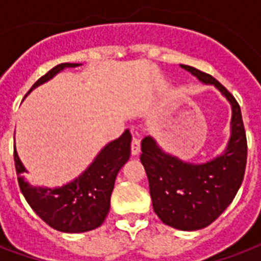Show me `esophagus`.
<instances>
[{
  "instance_id": "34e87169",
  "label": "esophagus",
  "mask_w": 261,
  "mask_h": 261,
  "mask_svg": "<svg viewBox=\"0 0 261 261\" xmlns=\"http://www.w3.org/2000/svg\"><path fill=\"white\" fill-rule=\"evenodd\" d=\"M140 149H141V141L138 136H133V141H131V153L133 155H138L140 153Z\"/></svg>"
}]
</instances>
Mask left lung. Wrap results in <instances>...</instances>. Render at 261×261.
<instances>
[{
    "label": "left lung",
    "instance_id": "obj_1",
    "mask_svg": "<svg viewBox=\"0 0 261 261\" xmlns=\"http://www.w3.org/2000/svg\"><path fill=\"white\" fill-rule=\"evenodd\" d=\"M194 76L218 88L232 106L230 138L222 155L193 165L164 152L152 137L141 141V164L149 183L152 207L164 224L197 230L213 224L241 187L246 169L247 141L239 103L222 84L190 65H180Z\"/></svg>",
    "mask_w": 261,
    "mask_h": 261
}]
</instances>
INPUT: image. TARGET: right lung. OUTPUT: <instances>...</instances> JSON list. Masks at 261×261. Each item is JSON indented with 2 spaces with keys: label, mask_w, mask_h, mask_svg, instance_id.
<instances>
[{
  "label": "right lung",
  "mask_w": 261,
  "mask_h": 261,
  "mask_svg": "<svg viewBox=\"0 0 261 261\" xmlns=\"http://www.w3.org/2000/svg\"><path fill=\"white\" fill-rule=\"evenodd\" d=\"M78 65L81 64L63 63L56 65L35 82L31 91L51 80L64 68ZM130 153L131 134L125 130L117 140L109 142L97 153L95 161L82 175L68 185L56 189L31 186L20 176L26 169L15 148L14 161L20 192L32 210L54 229L67 233H80L95 229L103 224L110 210V196L116 176L128 161Z\"/></svg>",
  "instance_id": "1"
}]
</instances>
